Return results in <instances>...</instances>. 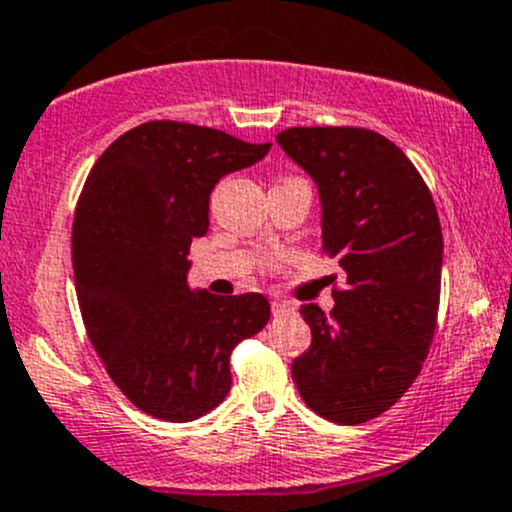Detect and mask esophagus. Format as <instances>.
<instances>
[{
	"label": "esophagus",
	"mask_w": 512,
	"mask_h": 512,
	"mask_svg": "<svg viewBox=\"0 0 512 512\" xmlns=\"http://www.w3.org/2000/svg\"><path fill=\"white\" fill-rule=\"evenodd\" d=\"M289 311H294V304H289V301H279V299L272 301V314L274 316L289 314Z\"/></svg>",
	"instance_id": "obj_1"
}]
</instances>
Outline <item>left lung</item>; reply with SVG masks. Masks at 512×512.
Returning <instances> with one entry per match:
<instances>
[{
	"mask_svg": "<svg viewBox=\"0 0 512 512\" xmlns=\"http://www.w3.org/2000/svg\"><path fill=\"white\" fill-rule=\"evenodd\" d=\"M277 142L319 186L324 252L346 272L331 314L301 306L311 346L292 363L306 407L336 424L390 410L422 370L441 287V225L397 144L363 127H292Z\"/></svg>",
	"mask_w": 512,
	"mask_h": 512,
	"instance_id": "8db88e82",
	"label": "left lung"
}]
</instances>
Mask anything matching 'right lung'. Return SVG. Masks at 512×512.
<instances>
[{
    "label": "right lung",
    "mask_w": 512,
    "mask_h": 512,
    "mask_svg": "<svg viewBox=\"0 0 512 512\" xmlns=\"http://www.w3.org/2000/svg\"><path fill=\"white\" fill-rule=\"evenodd\" d=\"M270 147L186 122H144L102 152L78 198L73 274L85 331L122 395L164 422L218 407L233 383V348L270 321L262 294L215 297L186 282L215 184Z\"/></svg>",
    "instance_id": "right-lung-1"
}]
</instances>
